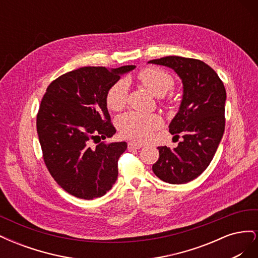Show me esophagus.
<instances>
[{"mask_svg":"<svg viewBox=\"0 0 258 258\" xmlns=\"http://www.w3.org/2000/svg\"><path fill=\"white\" fill-rule=\"evenodd\" d=\"M143 147L142 144H139V143H136V142H129L128 143V148H136V150H138V148H141Z\"/></svg>","mask_w":258,"mask_h":258,"instance_id":"esophagus-1","label":"esophagus"}]
</instances>
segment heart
Wrapping results in <instances>:
<instances>
[{
	"mask_svg": "<svg viewBox=\"0 0 258 258\" xmlns=\"http://www.w3.org/2000/svg\"><path fill=\"white\" fill-rule=\"evenodd\" d=\"M139 81L155 97H163L172 89L174 80L169 73L157 68H146L138 75ZM128 82L120 80L112 85L105 96L106 106L111 111L118 112L127 101ZM118 129L121 135L137 142H144L151 137L152 131L160 126V119L156 115H145L129 112L118 118Z\"/></svg>",
	"mask_w": 258,
	"mask_h": 258,
	"instance_id": "obj_1",
	"label": "heart"
}]
</instances>
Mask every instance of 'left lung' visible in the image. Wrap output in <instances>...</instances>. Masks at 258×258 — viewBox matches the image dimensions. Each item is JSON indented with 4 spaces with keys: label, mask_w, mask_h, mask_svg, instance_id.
Segmentation results:
<instances>
[{
    "label": "left lung",
    "mask_w": 258,
    "mask_h": 258,
    "mask_svg": "<svg viewBox=\"0 0 258 258\" xmlns=\"http://www.w3.org/2000/svg\"><path fill=\"white\" fill-rule=\"evenodd\" d=\"M172 69L183 84L178 111L169 124L183 140L174 148L160 146L153 172L161 181L185 184L198 177L213 159L225 130L226 90L214 70L204 61L168 56L148 61Z\"/></svg>",
    "instance_id": "1"
}]
</instances>
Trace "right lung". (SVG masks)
I'll return each instance as SVG.
<instances>
[{
  "mask_svg": "<svg viewBox=\"0 0 258 258\" xmlns=\"http://www.w3.org/2000/svg\"><path fill=\"white\" fill-rule=\"evenodd\" d=\"M136 69L84 67L54 80L46 89L36 118L45 165L62 188L91 200L110 190L118 176V158L126 142L99 143L111 138L105 96L120 76Z\"/></svg>",
  "mask_w": 258,
  "mask_h": 258,
  "instance_id": "add662e5",
  "label": "right lung"
}]
</instances>
